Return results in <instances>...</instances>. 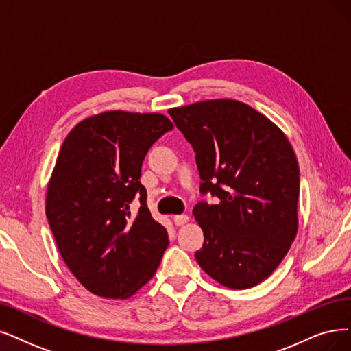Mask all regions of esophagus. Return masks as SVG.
<instances>
[{"label":"esophagus","instance_id":"esophagus-1","mask_svg":"<svg viewBox=\"0 0 351 351\" xmlns=\"http://www.w3.org/2000/svg\"><path fill=\"white\" fill-rule=\"evenodd\" d=\"M173 220H174L176 226H183V224L190 221V217L187 215H177V216L173 217Z\"/></svg>","mask_w":351,"mask_h":351}]
</instances>
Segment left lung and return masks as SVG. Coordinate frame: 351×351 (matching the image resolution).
I'll list each match as a JSON object with an SVG mask.
<instances>
[{
	"mask_svg": "<svg viewBox=\"0 0 351 351\" xmlns=\"http://www.w3.org/2000/svg\"><path fill=\"white\" fill-rule=\"evenodd\" d=\"M168 114L195 151L202 193L193 216L204 243L200 268L216 282L247 289L265 281L298 232L300 167L289 139L261 112L234 99L171 108Z\"/></svg>",
	"mask_w": 351,
	"mask_h": 351,
	"instance_id": "obj_1",
	"label": "left lung"
}]
</instances>
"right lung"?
<instances>
[{
    "label": "right lung",
    "mask_w": 351,
    "mask_h": 351,
    "mask_svg": "<svg viewBox=\"0 0 351 351\" xmlns=\"http://www.w3.org/2000/svg\"><path fill=\"white\" fill-rule=\"evenodd\" d=\"M174 128L162 114L106 110L80 121L59 151L46 216L69 271L89 292L125 300L157 272L168 246L139 181L149 147ZM138 197L142 207L130 216Z\"/></svg>",
    "instance_id": "obj_1"
}]
</instances>
